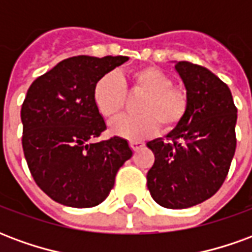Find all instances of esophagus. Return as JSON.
<instances>
[{"instance_id":"obj_1","label":"esophagus","mask_w":252,"mask_h":252,"mask_svg":"<svg viewBox=\"0 0 252 252\" xmlns=\"http://www.w3.org/2000/svg\"><path fill=\"white\" fill-rule=\"evenodd\" d=\"M129 146H131V148L133 150V151H137V150H140V148L144 146V143H142V142H131V143H129Z\"/></svg>"}]
</instances>
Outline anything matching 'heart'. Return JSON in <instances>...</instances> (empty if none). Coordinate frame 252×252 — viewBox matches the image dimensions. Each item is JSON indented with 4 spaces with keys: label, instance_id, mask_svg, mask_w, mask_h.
Returning a JSON list of instances; mask_svg holds the SVG:
<instances>
[{
    "label": "heart",
    "instance_id": "obj_1",
    "mask_svg": "<svg viewBox=\"0 0 252 252\" xmlns=\"http://www.w3.org/2000/svg\"><path fill=\"white\" fill-rule=\"evenodd\" d=\"M129 93L143 94L136 104L137 116L121 117L112 123V131L119 136L139 142L154 135L158 126L169 132L185 120L189 97L185 90L173 88L174 82L157 67H142L129 77ZM95 108L106 119H115L124 110L126 92L124 79L116 74H104L93 89Z\"/></svg>",
    "mask_w": 252,
    "mask_h": 252
}]
</instances>
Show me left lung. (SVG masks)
<instances>
[{
  "instance_id": "8db88e82",
  "label": "left lung",
  "mask_w": 252,
  "mask_h": 252,
  "mask_svg": "<svg viewBox=\"0 0 252 252\" xmlns=\"http://www.w3.org/2000/svg\"><path fill=\"white\" fill-rule=\"evenodd\" d=\"M189 97L185 120L147 147L155 162L147 173V188L155 202L169 209H185L204 202L227 178L236 150L238 109L231 90L208 68L178 62Z\"/></svg>"
}]
</instances>
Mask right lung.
<instances>
[{"mask_svg":"<svg viewBox=\"0 0 252 252\" xmlns=\"http://www.w3.org/2000/svg\"><path fill=\"white\" fill-rule=\"evenodd\" d=\"M128 57L79 55L36 78L21 106L23 151L36 185L59 204L92 208L115 185L117 171L132 157L126 139L93 143L106 129L93 89L104 74Z\"/></svg>","mask_w":252,"mask_h":252,"instance_id":"right-lung-1","label":"right lung"}]
</instances>
